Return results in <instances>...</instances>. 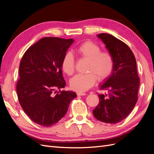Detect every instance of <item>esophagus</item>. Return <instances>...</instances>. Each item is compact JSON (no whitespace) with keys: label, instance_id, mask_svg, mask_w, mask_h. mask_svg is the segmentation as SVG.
Wrapping results in <instances>:
<instances>
[{"label":"esophagus","instance_id":"1","mask_svg":"<svg viewBox=\"0 0 154 154\" xmlns=\"http://www.w3.org/2000/svg\"><path fill=\"white\" fill-rule=\"evenodd\" d=\"M76 94L78 96H85V93L81 92H77Z\"/></svg>","mask_w":154,"mask_h":154}]
</instances>
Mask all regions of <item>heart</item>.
Returning a JSON list of instances; mask_svg holds the SVG:
<instances>
[{
	"mask_svg": "<svg viewBox=\"0 0 154 154\" xmlns=\"http://www.w3.org/2000/svg\"><path fill=\"white\" fill-rule=\"evenodd\" d=\"M76 53L80 57L88 60L87 74H78L70 80V87L78 92H85L95 84L96 76L103 80L109 76L114 68V60L110 53L107 51H101L100 46L87 41L78 46ZM62 69L67 75H72L75 67L74 56L70 52L65 54L61 63ZM93 73H92V72Z\"/></svg>",
	"mask_w": 154,
	"mask_h": 154,
	"instance_id": "heart-1",
	"label": "heart"
}]
</instances>
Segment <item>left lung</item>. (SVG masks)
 Returning <instances> with one entry per match:
<instances>
[{
	"label": "left lung",
	"mask_w": 154,
	"mask_h": 154,
	"mask_svg": "<svg viewBox=\"0 0 154 154\" xmlns=\"http://www.w3.org/2000/svg\"><path fill=\"white\" fill-rule=\"evenodd\" d=\"M97 36L105 44L114 60V68L100 89L107 94H98L100 102L93 110L95 118L105 123L116 124L131 112L137 101L139 78L136 60L131 49L123 42L107 33Z\"/></svg>",
	"instance_id": "obj_1"
}]
</instances>
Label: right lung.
<instances>
[{
    "label": "right lung",
    "mask_w": 154,
    "mask_h": 154,
    "mask_svg": "<svg viewBox=\"0 0 154 154\" xmlns=\"http://www.w3.org/2000/svg\"><path fill=\"white\" fill-rule=\"evenodd\" d=\"M74 41L45 37L31 45L21 59L17 83L18 101L28 117L42 127L57 123L76 97L74 92L60 91L66 84L62 60ZM56 89L60 91L57 93Z\"/></svg>",
    "instance_id": "right-lung-1"
}]
</instances>
